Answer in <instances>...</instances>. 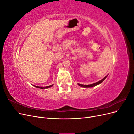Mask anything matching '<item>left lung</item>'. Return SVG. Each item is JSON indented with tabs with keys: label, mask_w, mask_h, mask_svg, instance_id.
Returning <instances> with one entry per match:
<instances>
[{
	"label": "left lung",
	"mask_w": 134,
	"mask_h": 134,
	"mask_svg": "<svg viewBox=\"0 0 134 134\" xmlns=\"http://www.w3.org/2000/svg\"><path fill=\"white\" fill-rule=\"evenodd\" d=\"M107 76H108V75H107V76H105L104 78H103L102 80H100V81H99V82H97V83H93V84H88V85H84V84H78L79 86L83 87V88H91V87H93L97 86V85H98V84H100L105 79H106V78H107Z\"/></svg>",
	"instance_id": "left-lung-1"
}]
</instances>
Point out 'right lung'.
Returning <instances> with one entry per match:
<instances>
[{"label": "right lung", "instance_id": "right-lung-1", "mask_svg": "<svg viewBox=\"0 0 134 134\" xmlns=\"http://www.w3.org/2000/svg\"><path fill=\"white\" fill-rule=\"evenodd\" d=\"M54 84H52V85H50V86H47V87H38V86H34V85H33V86L36 88H40V89H46V88H50L52 86H53Z\"/></svg>", "mask_w": 134, "mask_h": 134}]
</instances>
